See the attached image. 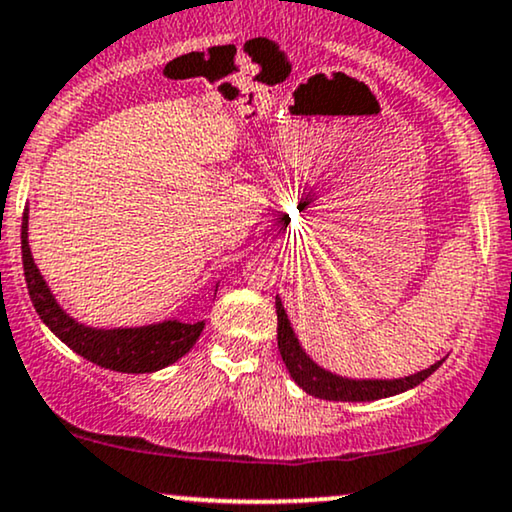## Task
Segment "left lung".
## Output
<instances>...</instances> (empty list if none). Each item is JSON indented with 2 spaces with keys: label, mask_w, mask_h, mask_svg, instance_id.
Here are the masks:
<instances>
[{
  "label": "left lung",
  "mask_w": 512,
  "mask_h": 512,
  "mask_svg": "<svg viewBox=\"0 0 512 512\" xmlns=\"http://www.w3.org/2000/svg\"><path fill=\"white\" fill-rule=\"evenodd\" d=\"M276 316H278V352H281L283 364H286L290 378L302 387L304 392L312 394V397L328 399V401H373V399H385L394 397V394L411 390L423 383L428 375H432L442 366V361L432 364L425 371L406 375V378L397 380H352L335 375L319 364H314L307 357V352L297 342L293 326H290L286 309H283L281 300L276 297Z\"/></svg>",
  "instance_id": "obj_1"
}]
</instances>
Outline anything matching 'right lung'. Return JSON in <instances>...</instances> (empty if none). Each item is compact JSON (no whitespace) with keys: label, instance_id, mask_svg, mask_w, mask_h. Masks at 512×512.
Listing matches in <instances>:
<instances>
[{"label":"right lung","instance_id":"obj_1","mask_svg":"<svg viewBox=\"0 0 512 512\" xmlns=\"http://www.w3.org/2000/svg\"><path fill=\"white\" fill-rule=\"evenodd\" d=\"M21 250L25 283H28L30 300L35 304L40 319L51 328V333L58 335V340L66 342L73 352L96 366L120 373L160 371V368L184 357L203 333L205 321H163L141 328H108V331L77 323L73 316H68L58 307L56 297L51 295L47 281L32 260L28 245V210L23 212Z\"/></svg>","mask_w":512,"mask_h":512}]
</instances>
